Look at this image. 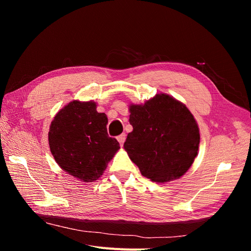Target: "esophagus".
<instances>
[{
  "instance_id": "esophagus-1",
  "label": "esophagus",
  "mask_w": 251,
  "mask_h": 251,
  "mask_svg": "<svg viewBox=\"0 0 251 251\" xmlns=\"http://www.w3.org/2000/svg\"><path fill=\"white\" fill-rule=\"evenodd\" d=\"M117 140L119 141L120 146H123V144L125 143V140H126V134H121V135H119L118 137H117Z\"/></svg>"
}]
</instances>
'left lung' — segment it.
Instances as JSON below:
<instances>
[{
  "label": "left lung",
  "mask_w": 251,
  "mask_h": 251,
  "mask_svg": "<svg viewBox=\"0 0 251 251\" xmlns=\"http://www.w3.org/2000/svg\"><path fill=\"white\" fill-rule=\"evenodd\" d=\"M130 113L133 131L124 147L142 176L161 183L183 176L200 143L198 125L186 105L157 94L144 104H131Z\"/></svg>",
  "instance_id": "left-lung-1"
}]
</instances>
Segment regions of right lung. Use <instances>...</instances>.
<instances>
[{
  "label": "right lung",
  "mask_w": 251,
  "mask_h": 251,
  "mask_svg": "<svg viewBox=\"0 0 251 251\" xmlns=\"http://www.w3.org/2000/svg\"><path fill=\"white\" fill-rule=\"evenodd\" d=\"M108 118L93 101L73 100L52 120L49 147L56 163L83 182L100 178L115 155L119 142L109 137Z\"/></svg>",
  "instance_id": "add662e5"
}]
</instances>
